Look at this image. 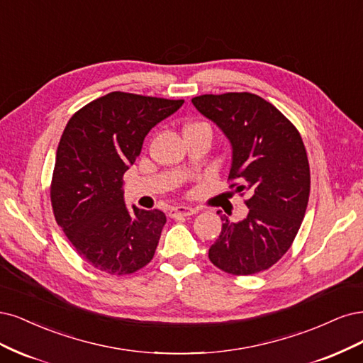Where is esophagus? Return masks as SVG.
I'll use <instances>...</instances> for the list:
<instances>
[{"mask_svg": "<svg viewBox=\"0 0 363 363\" xmlns=\"http://www.w3.org/2000/svg\"><path fill=\"white\" fill-rule=\"evenodd\" d=\"M196 214V209L189 208V206H174L170 209V217L177 218V217H190Z\"/></svg>", "mask_w": 363, "mask_h": 363, "instance_id": "1", "label": "esophagus"}]
</instances>
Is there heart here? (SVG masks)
I'll return each mask as SVG.
<instances>
[{"mask_svg":"<svg viewBox=\"0 0 363 363\" xmlns=\"http://www.w3.org/2000/svg\"><path fill=\"white\" fill-rule=\"evenodd\" d=\"M196 125H206V123H191V125H189V126H196ZM186 126V128H189Z\"/></svg>","mask_w":363,"mask_h":363,"instance_id":"1","label":"heart"}]
</instances>
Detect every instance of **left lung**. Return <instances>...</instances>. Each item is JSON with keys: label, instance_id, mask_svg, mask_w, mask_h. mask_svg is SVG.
<instances>
[{"label": "left lung", "instance_id": "8db88e82", "mask_svg": "<svg viewBox=\"0 0 363 363\" xmlns=\"http://www.w3.org/2000/svg\"><path fill=\"white\" fill-rule=\"evenodd\" d=\"M232 146L230 189L249 193L247 217L232 223L209 247V261L233 276L268 270L291 247L306 213L311 172L297 128L273 104L253 93L202 95L191 99Z\"/></svg>", "mask_w": 363, "mask_h": 363}]
</instances>
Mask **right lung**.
Instances as JSON below:
<instances>
[{"instance_id": "add662e5", "label": "right lung", "mask_w": 363, "mask_h": 363, "mask_svg": "<svg viewBox=\"0 0 363 363\" xmlns=\"http://www.w3.org/2000/svg\"><path fill=\"white\" fill-rule=\"evenodd\" d=\"M182 104L111 91L84 105L65 128L51 181L54 217L77 253L101 272L131 274L154 258L166 216L137 206L128 211L123 174L147 133Z\"/></svg>"}]
</instances>
